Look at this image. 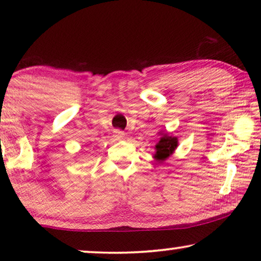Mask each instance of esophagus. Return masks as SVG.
<instances>
[{"label": "esophagus", "instance_id": "obj_1", "mask_svg": "<svg viewBox=\"0 0 261 261\" xmlns=\"http://www.w3.org/2000/svg\"><path fill=\"white\" fill-rule=\"evenodd\" d=\"M114 137H115L117 140H121V139L124 138V133L119 129H116V130H114Z\"/></svg>", "mask_w": 261, "mask_h": 261}]
</instances>
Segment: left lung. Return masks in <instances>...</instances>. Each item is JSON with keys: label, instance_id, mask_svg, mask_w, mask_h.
<instances>
[{"label": "left lung", "instance_id": "1", "mask_svg": "<svg viewBox=\"0 0 261 261\" xmlns=\"http://www.w3.org/2000/svg\"><path fill=\"white\" fill-rule=\"evenodd\" d=\"M178 146V139L172 137L171 134H163L158 144L155 145V153L154 159L156 162L162 163L164 160L169 158V156L174 152V149Z\"/></svg>", "mask_w": 261, "mask_h": 261}]
</instances>
